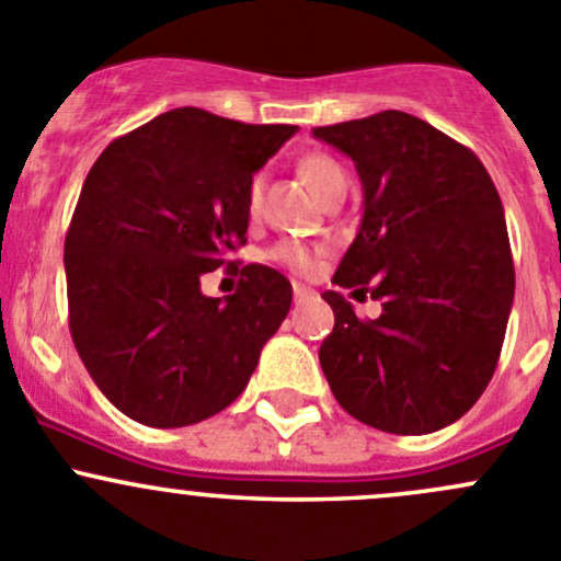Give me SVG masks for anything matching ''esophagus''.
Wrapping results in <instances>:
<instances>
[{
    "label": "esophagus",
    "instance_id": "1",
    "mask_svg": "<svg viewBox=\"0 0 561 561\" xmlns=\"http://www.w3.org/2000/svg\"><path fill=\"white\" fill-rule=\"evenodd\" d=\"M309 293H312V290H309V287H304V285H298V282H296V285H293V298H296V304L304 301V298H307Z\"/></svg>",
    "mask_w": 561,
    "mask_h": 561
}]
</instances>
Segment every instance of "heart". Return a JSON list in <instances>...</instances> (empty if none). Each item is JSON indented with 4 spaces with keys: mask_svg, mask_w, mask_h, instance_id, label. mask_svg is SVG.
Masks as SVG:
<instances>
[{
    "mask_svg": "<svg viewBox=\"0 0 561 561\" xmlns=\"http://www.w3.org/2000/svg\"><path fill=\"white\" fill-rule=\"evenodd\" d=\"M298 173H301V179L307 181V186L314 192L317 197H320V201L328 195V192L336 190V186H347V173H344V168L339 165L333 157L322 154V151L304 154L301 160H298ZM260 190H263V179H260V175H254V179L249 181V190H247L249 211H254V208H257ZM271 257H274L276 263L287 265L290 271H296V274H312V271L317 268V257H314L312 249L298 244V241H285V244H279L274 249V254H271Z\"/></svg>",
    "mask_w": 561,
    "mask_h": 561,
    "instance_id": "obj_1",
    "label": "heart"
}]
</instances>
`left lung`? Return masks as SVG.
Masks as SVG:
<instances>
[{
	"label": "left lung",
	"mask_w": 561,
	"mask_h": 561,
	"mask_svg": "<svg viewBox=\"0 0 561 561\" xmlns=\"http://www.w3.org/2000/svg\"><path fill=\"white\" fill-rule=\"evenodd\" d=\"M312 133L355 162L364 186L333 285L382 301L377 320H360L342 293H322L336 320L322 375L366 426H450L494 377L516 293L500 192L467 146L404 111Z\"/></svg>",
	"instance_id": "obj_1"
}]
</instances>
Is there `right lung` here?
I'll return each instance as SVG.
<instances>
[{
	"label": "right lung",
	"instance_id": "add662e5",
	"mask_svg": "<svg viewBox=\"0 0 561 561\" xmlns=\"http://www.w3.org/2000/svg\"><path fill=\"white\" fill-rule=\"evenodd\" d=\"M296 133L175 107L89 171L65 239L70 333L133 421L179 428L222 412L290 312V282L268 265H247L225 301L201 276L247 244L249 181Z\"/></svg>",
	"mask_w": 561,
	"mask_h": 561
}]
</instances>
